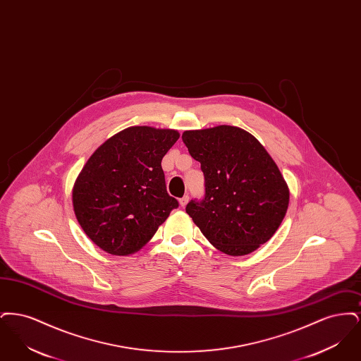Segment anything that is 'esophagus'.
Returning a JSON list of instances; mask_svg holds the SVG:
<instances>
[{"mask_svg": "<svg viewBox=\"0 0 361 361\" xmlns=\"http://www.w3.org/2000/svg\"><path fill=\"white\" fill-rule=\"evenodd\" d=\"M189 202V196L188 195H185V196H183L181 199H180V206L185 207L188 204Z\"/></svg>", "mask_w": 361, "mask_h": 361, "instance_id": "1", "label": "esophagus"}]
</instances>
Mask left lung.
<instances>
[{
    "label": "left lung",
    "instance_id": "left-lung-1",
    "mask_svg": "<svg viewBox=\"0 0 361 361\" xmlns=\"http://www.w3.org/2000/svg\"><path fill=\"white\" fill-rule=\"evenodd\" d=\"M183 142L206 180L204 200L189 202L187 214L224 255L257 250L274 237L290 203L272 157L252 134L226 124L184 131Z\"/></svg>",
    "mask_w": 361,
    "mask_h": 361
}]
</instances>
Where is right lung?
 Returning a JSON list of instances; mask_svg holds the SVG:
<instances>
[{"label":"right lung","mask_w":361,"mask_h":361,"mask_svg":"<svg viewBox=\"0 0 361 361\" xmlns=\"http://www.w3.org/2000/svg\"><path fill=\"white\" fill-rule=\"evenodd\" d=\"M178 137L171 128L128 127L86 161L73 187V208L86 235L104 252L137 253L178 207L166 192L161 166Z\"/></svg>","instance_id":"1"}]
</instances>
